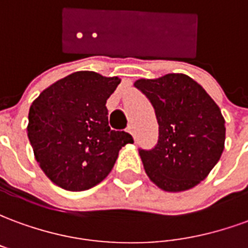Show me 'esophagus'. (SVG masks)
I'll use <instances>...</instances> for the list:
<instances>
[{
    "mask_svg": "<svg viewBox=\"0 0 248 248\" xmlns=\"http://www.w3.org/2000/svg\"><path fill=\"white\" fill-rule=\"evenodd\" d=\"M127 131H129L130 134L133 135V137H134V138H135V130H134V126H133V124H131V126H129V129H127Z\"/></svg>",
    "mask_w": 248,
    "mask_h": 248,
    "instance_id": "obj_1",
    "label": "esophagus"
}]
</instances>
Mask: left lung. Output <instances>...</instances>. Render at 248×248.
I'll list each match as a JSON object with an SVG mask.
<instances>
[{
    "label": "left lung",
    "mask_w": 248,
    "mask_h": 248,
    "mask_svg": "<svg viewBox=\"0 0 248 248\" xmlns=\"http://www.w3.org/2000/svg\"><path fill=\"white\" fill-rule=\"evenodd\" d=\"M150 99L159 124L153 150H140L147 177L169 192L190 190L207 177L224 149L220 108L198 82L182 73L134 82Z\"/></svg>",
    "instance_id": "left-lung-1"
}]
</instances>
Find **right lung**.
I'll list each match as a JSON object with an SVG mask.
<instances>
[{"label": "right lung", "mask_w": 248, "mask_h": 248, "mask_svg": "<svg viewBox=\"0 0 248 248\" xmlns=\"http://www.w3.org/2000/svg\"><path fill=\"white\" fill-rule=\"evenodd\" d=\"M119 83V77L76 71L33 101L28 137L41 170L57 186L69 191L97 186L110 174L119 150L134 142L108 126L106 101Z\"/></svg>", "instance_id": "obj_1"}]
</instances>
